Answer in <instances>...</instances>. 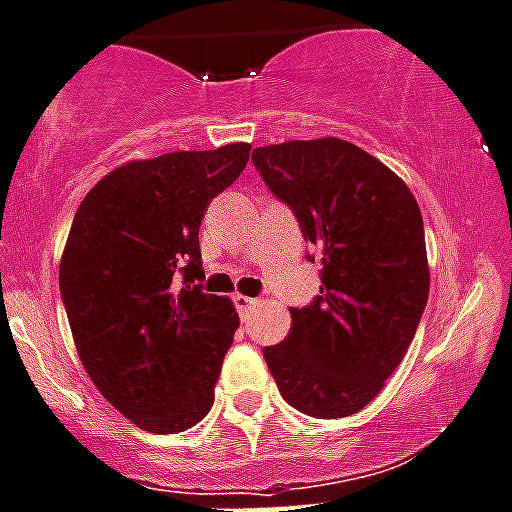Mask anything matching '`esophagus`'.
I'll list each match as a JSON object with an SVG mask.
<instances>
[{
    "label": "esophagus",
    "mask_w": 512,
    "mask_h": 512,
    "mask_svg": "<svg viewBox=\"0 0 512 512\" xmlns=\"http://www.w3.org/2000/svg\"><path fill=\"white\" fill-rule=\"evenodd\" d=\"M233 304H236L238 314H246V311H251L253 306H259V299H253V296L236 294V296H233Z\"/></svg>",
    "instance_id": "esophagus-1"
}]
</instances>
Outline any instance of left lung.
<instances>
[{"instance_id": "1", "label": "left lung", "mask_w": 512, "mask_h": 512, "mask_svg": "<svg viewBox=\"0 0 512 512\" xmlns=\"http://www.w3.org/2000/svg\"><path fill=\"white\" fill-rule=\"evenodd\" d=\"M269 191L321 248L319 296L264 349L281 397L316 420L367 407L405 359L430 294L422 213L407 183L339 138L256 148Z\"/></svg>"}]
</instances>
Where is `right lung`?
Wrapping results in <instances>:
<instances>
[{
  "label": "right lung",
  "instance_id": "add662e5",
  "mask_svg": "<svg viewBox=\"0 0 512 512\" xmlns=\"http://www.w3.org/2000/svg\"><path fill=\"white\" fill-rule=\"evenodd\" d=\"M248 153V143H231L133 160L107 173L72 218L60 261L72 339L102 397L140 430L183 432L213 407L238 314L196 284L198 228Z\"/></svg>",
  "mask_w": 512,
  "mask_h": 512
}]
</instances>
